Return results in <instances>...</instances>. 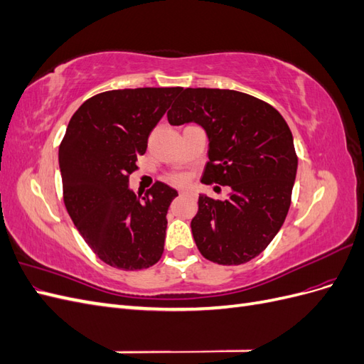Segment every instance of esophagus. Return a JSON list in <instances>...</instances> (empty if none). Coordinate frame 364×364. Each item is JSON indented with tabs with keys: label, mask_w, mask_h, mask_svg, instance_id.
Segmentation results:
<instances>
[{
	"label": "esophagus",
	"mask_w": 364,
	"mask_h": 364,
	"mask_svg": "<svg viewBox=\"0 0 364 364\" xmlns=\"http://www.w3.org/2000/svg\"><path fill=\"white\" fill-rule=\"evenodd\" d=\"M179 194H181V196H191V193H190L188 190H181Z\"/></svg>",
	"instance_id": "esophagus-1"
}]
</instances>
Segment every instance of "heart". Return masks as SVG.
<instances>
[{
	"instance_id": "obj_1",
	"label": "heart",
	"mask_w": 364,
	"mask_h": 364,
	"mask_svg": "<svg viewBox=\"0 0 364 364\" xmlns=\"http://www.w3.org/2000/svg\"><path fill=\"white\" fill-rule=\"evenodd\" d=\"M173 181H174L176 183H181V182H183V176H174Z\"/></svg>"
}]
</instances>
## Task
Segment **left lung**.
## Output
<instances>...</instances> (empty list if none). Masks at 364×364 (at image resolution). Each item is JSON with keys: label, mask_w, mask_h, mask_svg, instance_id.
<instances>
[{"label": "left lung", "mask_w": 364, "mask_h": 364, "mask_svg": "<svg viewBox=\"0 0 364 364\" xmlns=\"http://www.w3.org/2000/svg\"><path fill=\"white\" fill-rule=\"evenodd\" d=\"M171 126L196 123L209 141L203 183L228 185L226 200L199 196L191 230L202 255L245 264L266 249L287 217L297 171L293 135L269 103L232 90L186 87L170 111Z\"/></svg>", "instance_id": "obj_1"}]
</instances>
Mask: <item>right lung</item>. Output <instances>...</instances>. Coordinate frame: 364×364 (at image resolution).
<instances>
[{"mask_svg":"<svg viewBox=\"0 0 364 364\" xmlns=\"http://www.w3.org/2000/svg\"><path fill=\"white\" fill-rule=\"evenodd\" d=\"M181 90L97 94L77 109L60 142L65 206L86 245L112 267L141 270L162 257L167 213L178 191L156 182L141 197L129 188V176Z\"/></svg>","mask_w":364,"mask_h":364,"instance_id":"1","label":"right lung"}]
</instances>
